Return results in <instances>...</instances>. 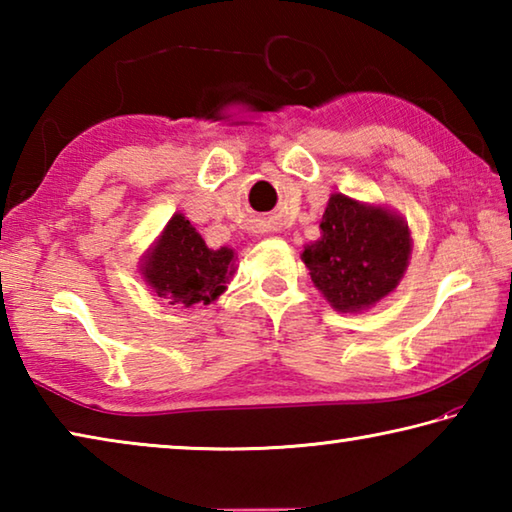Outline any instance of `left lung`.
<instances>
[{"label": "left lung", "instance_id": "obj_1", "mask_svg": "<svg viewBox=\"0 0 512 512\" xmlns=\"http://www.w3.org/2000/svg\"><path fill=\"white\" fill-rule=\"evenodd\" d=\"M411 255V232L400 214L332 194L320 239L302 250L311 282L336 311L377 305L395 291Z\"/></svg>", "mask_w": 512, "mask_h": 512}]
</instances>
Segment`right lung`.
Wrapping results in <instances>:
<instances>
[{
	"mask_svg": "<svg viewBox=\"0 0 512 512\" xmlns=\"http://www.w3.org/2000/svg\"><path fill=\"white\" fill-rule=\"evenodd\" d=\"M142 277L160 298L176 307L210 305L235 273V250L207 248L183 214H173L162 235L142 257Z\"/></svg>",
	"mask_w": 512,
	"mask_h": 512,
	"instance_id": "obj_1",
	"label": "right lung"
}]
</instances>
